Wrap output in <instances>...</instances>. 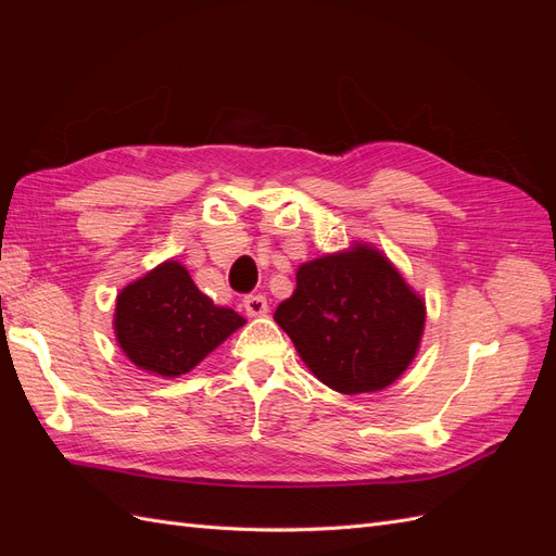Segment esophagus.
I'll return each mask as SVG.
<instances>
[{
	"label": "esophagus",
	"mask_w": 556,
	"mask_h": 556,
	"mask_svg": "<svg viewBox=\"0 0 556 556\" xmlns=\"http://www.w3.org/2000/svg\"><path fill=\"white\" fill-rule=\"evenodd\" d=\"M243 308L250 317H260V315H266L268 313V304H266V296L262 294H248L243 299Z\"/></svg>",
	"instance_id": "obj_1"
}]
</instances>
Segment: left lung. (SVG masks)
Returning <instances> with one entry per match:
<instances>
[{"label":"left lung","instance_id":"left-lung-1","mask_svg":"<svg viewBox=\"0 0 556 556\" xmlns=\"http://www.w3.org/2000/svg\"><path fill=\"white\" fill-rule=\"evenodd\" d=\"M274 319L311 374L341 394L380 392L417 355L427 308L380 250H350L299 266Z\"/></svg>","mask_w":556,"mask_h":556}]
</instances>
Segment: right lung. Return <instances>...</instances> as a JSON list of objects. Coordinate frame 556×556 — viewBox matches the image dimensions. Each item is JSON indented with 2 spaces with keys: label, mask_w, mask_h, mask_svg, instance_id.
I'll return each instance as SVG.
<instances>
[{
  "label": "right lung",
  "mask_w": 556,
  "mask_h": 556,
  "mask_svg": "<svg viewBox=\"0 0 556 556\" xmlns=\"http://www.w3.org/2000/svg\"><path fill=\"white\" fill-rule=\"evenodd\" d=\"M245 319L199 292L180 262H162L117 294L113 329L131 364L178 378L208 357Z\"/></svg>",
  "instance_id": "1"
}]
</instances>
